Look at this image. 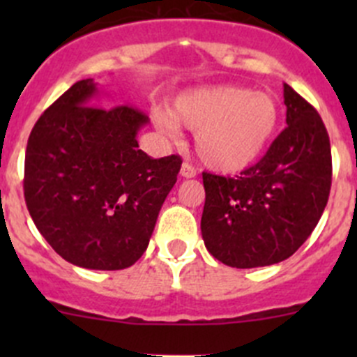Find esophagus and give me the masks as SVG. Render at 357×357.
<instances>
[{
	"instance_id": "34e87169",
	"label": "esophagus",
	"mask_w": 357,
	"mask_h": 357,
	"mask_svg": "<svg viewBox=\"0 0 357 357\" xmlns=\"http://www.w3.org/2000/svg\"><path fill=\"white\" fill-rule=\"evenodd\" d=\"M181 176L183 178H195L197 169L193 167L192 164H188V162H185V164L181 165Z\"/></svg>"
}]
</instances>
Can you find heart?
Masks as SVG:
<instances>
[{
    "instance_id": "obj_1",
    "label": "heart",
    "mask_w": 357,
    "mask_h": 357,
    "mask_svg": "<svg viewBox=\"0 0 357 357\" xmlns=\"http://www.w3.org/2000/svg\"><path fill=\"white\" fill-rule=\"evenodd\" d=\"M162 132L176 138L179 124L197 131L200 160L218 172H240L268 149L280 124V109L268 93L240 86H207L181 93L169 112L153 115Z\"/></svg>"
}]
</instances>
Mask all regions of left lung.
I'll return each mask as SVG.
<instances>
[{"instance_id":"8db88e82","label":"left lung","mask_w":357,"mask_h":357,"mask_svg":"<svg viewBox=\"0 0 357 357\" xmlns=\"http://www.w3.org/2000/svg\"><path fill=\"white\" fill-rule=\"evenodd\" d=\"M287 128L266 155L236 178L202 172V238L231 268L276 264L309 238L332 188V150L321 117L283 84Z\"/></svg>"}]
</instances>
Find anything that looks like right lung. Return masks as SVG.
<instances>
[{
  "instance_id": "add662e5",
  "label": "right lung",
  "mask_w": 357,
  "mask_h": 357,
  "mask_svg": "<svg viewBox=\"0 0 357 357\" xmlns=\"http://www.w3.org/2000/svg\"><path fill=\"white\" fill-rule=\"evenodd\" d=\"M82 79L45 110L25 150L24 197L53 250L70 264L115 271L146 250L181 157L152 158L136 135L149 122L131 105H91Z\"/></svg>"
}]
</instances>
